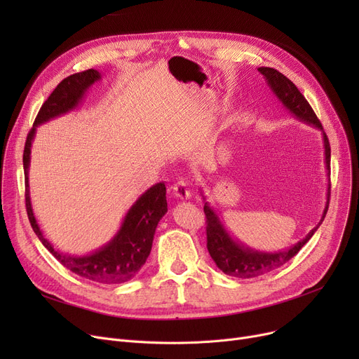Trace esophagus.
<instances>
[{
    "instance_id": "esophagus-1",
    "label": "esophagus",
    "mask_w": 359,
    "mask_h": 359,
    "mask_svg": "<svg viewBox=\"0 0 359 359\" xmlns=\"http://www.w3.org/2000/svg\"><path fill=\"white\" fill-rule=\"evenodd\" d=\"M172 189H173V195L179 199H189L192 196L191 183L186 180H179L177 183L173 184Z\"/></svg>"
}]
</instances>
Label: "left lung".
<instances>
[{"instance_id":"8db88e82","label":"left lung","mask_w":359,"mask_h":359,"mask_svg":"<svg viewBox=\"0 0 359 359\" xmlns=\"http://www.w3.org/2000/svg\"><path fill=\"white\" fill-rule=\"evenodd\" d=\"M257 71L263 75L268 87L275 94V97L279 100V103L284 106L294 118H297L299 122H304L307 125H311L313 128L322 132L323 138V148H325V167H326V176H327V191H326V205L320 218L318 224L310 233L298 243L292 244L291 248H287L284 250L278 252H263L249 248L248 244L241 243L237 237H234L229 229L225 227V224L221 221L217 211L206 202V196L203 195L201 189L202 199L205 201L203 212L206 217V248L215 262L218 269H221L224 273H227L234 278H256L260 275H265L271 271H275L285 265L288 260H291L304 244L314 236L320 224L323 222L327 208H329V198H330V144L325 134L323 126L317 119L316 113L313 111L311 106L306 100L303 94L295 87V84L288 80L284 74H280L275 68L269 67H260Z\"/></svg>"}]
</instances>
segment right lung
Here are the masks:
<instances>
[{
    "instance_id": "right-lung-1",
    "label": "right lung",
    "mask_w": 359,
    "mask_h": 359,
    "mask_svg": "<svg viewBox=\"0 0 359 359\" xmlns=\"http://www.w3.org/2000/svg\"><path fill=\"white\" fill-rule=\"evenodd\" d=\"M102 80V74L97 69H87L79 74H72L62 80L56 87L48 100L42 104L39 113L30 129L25 153L23 167L26 179V210L32 229L43 246L58 259L62 265L75 275L86 279L100 282V284H122V282L135 278L140 269L147 262L156 229L160 219L167 212L165 184L156 183L132 203L125 214L121 227L106 244L87 255H71L55 249L53 244L45 237L39 222H37L29 184V170L32 158V144L36 137L37 126H41L55 118L67 115L77 109L86 97L88 88Z\"/></svg>"
}]
</instances>
